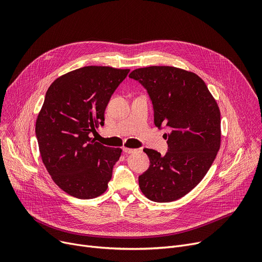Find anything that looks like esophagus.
Here are the masks:
<instances>
[{"label": "esophagus", "instance_id": "esophagus-1", "mask_svg": "<svg viewBox=\"0 0 262 262\" xmlns=\"http://www.w3.org/2000/svg\"><path fill=\"white\" fill-rule=\"evenodd\" d=\"M122 149H123V153H125V154H132V153L136 152V149L128 148V147H123Z\"/></svg>", "mask_w": 262, "mask_h": 262}]
</instances>
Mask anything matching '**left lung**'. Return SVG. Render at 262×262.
Listing matches in <instances>:
<instances>
[{
  "label": "left lung",
  "mask_w": 262,
  "mask_h": 262,
  "mask_svg": "<svg viewBox=\"0 0 262 262\" xmlns=\"http://www.w3.org/2000/svg\"><path fill=\"white\" fill-rule=\"evenodd\" d=\"M129 77L146 89L155 125L171 128L166 155L143 149L149 167L139 176V187L153 202L176 201L200 184L215 159L221 145L219 106L199 75L180 68H140Z\"/></svg>",
  "instance_id": "obj_1"
}]
</instances>
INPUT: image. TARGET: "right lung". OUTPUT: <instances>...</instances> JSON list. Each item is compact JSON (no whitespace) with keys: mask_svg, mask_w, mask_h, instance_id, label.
<instances>
[{"mask_svg":"<svg viewBox=\"0 0 262 262\" xmlns=\"http://www.w3.org/2000/svg\"><path fill=\"white\" fill-rule=\"evenodd\" d=\"M129 69L88 66L68 72L49 87L36 120L42 162L52 180L71 196H100L112 180L122 149L90 137L104 125V113Z\"/></svg>","mask_w":262,"mask_h":262,"instance_id":"right-lung-1","label":"right lung"}]
</instances>
